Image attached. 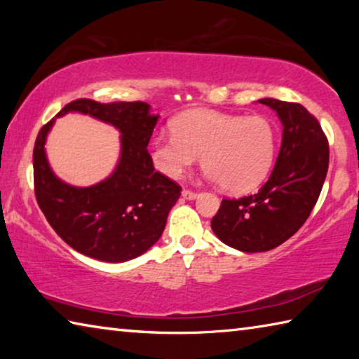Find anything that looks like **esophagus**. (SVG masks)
<instances>
[{"mask_svg":"<svg viewBox=\"0 0 359 359\" xmlns=\"http://www.w3.org/2000/svg\"><path fill=\"white\" fill-rule=\"evenodd\" d=\"M182 196H184L185 199H194L198 196V193H194L191 190H182Z\"/></svg>","mask_w":359,"mask_h":359,"instance_id":"obj_1","label":"esophagus"}]
</instances>
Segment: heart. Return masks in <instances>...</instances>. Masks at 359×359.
Listing matches in <instances>:
<instances>
[{"instance_id": "b5f03b06", "label": "heart", "mask_w": 359, "mask_h": 359, "mask_svg": "<svg viewBox=\"0 0 359 359\" xmlns=\"http://www.w3.org/2000/svg\"><path fill=\"white\" fill-rule=\"evenodd\" d=\"M171 133L150 142L151 163L169 179H179L201 156L209 179L229 193H247L263 184L274 165L277 130L264 115L193 109L171 121Z\"/></svg>"}]
</instances>
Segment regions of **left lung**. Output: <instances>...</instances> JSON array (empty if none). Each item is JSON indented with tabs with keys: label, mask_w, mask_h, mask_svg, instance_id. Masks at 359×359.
<instances>
[{
	"label": "left lung",
	"mask_w": 359,
	"mask_h": 359,
	"mask_svg": "<svg viewBox=\"0 0 359 359\" xmlns=\"http://www.w3.org/2000/svg\"><path fill=\"white\" fill-rule=\"evenodd\" d=\"M280 118L282 145L276 166L257 194L223 199L212 231L239 252H267L288 241L317 204L323 188L330 147L318 120L297 102L263 98Z\"/></svg>",
	"instance_id": "obj_1"
}]
</instances>
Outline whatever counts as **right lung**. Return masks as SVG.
Returning a JSON list of instances; mask_svg holds the SVG:
<instances>
[{"instance_id": "1", "label": "right lung", "mask_w": 359, "mask_h": 359, "mask_svg": "<svg viewBox=\"0 0 359 359\" xmlns=\"http://www.w3.org/2000/svg\"><path fill=\"white\" fill-rule=\"evenodd\" d=\"M69 112L90 115L120 131V158L112 174L90 187H74L53 174L46 139L55 118L44 125L33 150L34 193L42 214L66 244L85 257L123 263L139 257L161 238L168 214L182 188L155 171L147 150L160 115L147 102L76 100L57 117Z\"/></svg>"}]
</instances>
